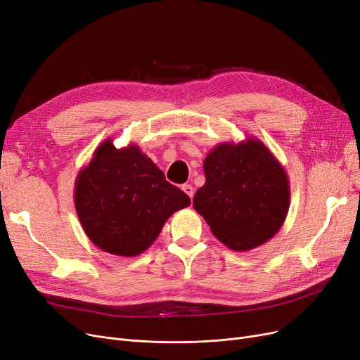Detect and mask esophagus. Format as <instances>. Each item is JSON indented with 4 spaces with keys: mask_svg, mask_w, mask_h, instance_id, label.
<instances>
[{
    "mask_svg": "<svg viewBox=\"0 0 360 360\" xmlns=\"http://www.w3.org/2000/svg\"><path fill=\"white\" fill-rule=\"evenodd\" d=\"M182 191L187 194L190 198H193V195H194V188H193V185H190V184H184L182 185Z\"/></svg>",
    "mask_w": 360,
    "mask_h": 360,
    "instance_id": "34e87169",
    "label": "esophagus"
}]
</instances>
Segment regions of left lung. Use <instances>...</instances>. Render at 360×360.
Masks as SVG:
<instances>
[{
    "label": "left lung",
    "mask_w": 360,
    "mask_h": 360,
    "mask_svg": "<svg viewBox=\"0 0 360 360\" xmlns=\"http://www.w3.org/2000/svg\"><path fill=\"white\" fill-rule=\"evenodd\" d=\"M203 170L206 182L193 206L225 246L255 249L282 229L290 202L289 178L258 138L218 143L206 155Z\"/></svg>",
    "instance_id": "left-lung-1"
}]
</instances>
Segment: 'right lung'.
I'll use <instances>...</instances> for the list:
<instances>
[{
  "mask_svg": "<svg viewBox=\"0 0 360 360\" xmlns=\"http://www.w3.org/2000/svg\"><path fill=\"white\" fill-rule=\"evenodd\" d=\"M74 203L93 245L111 255L136 257L155 242L165 222L191 200L166 181L136 143L115 148L108 138L79 169Z\"/></svg>",
  "mask_w": 360,
  "mask_h": 360,
  "instance_id": "add662e5",
  "label": "right lung"
}]
</instances>
